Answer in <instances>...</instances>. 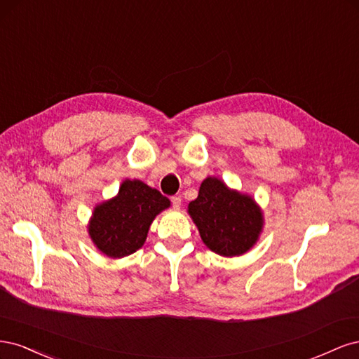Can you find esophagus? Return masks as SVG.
<instances>
[{
  "mask_svg": "<svg viewBox=\"0 0 359 359\" xmlns=\"http://www.w3.org/2000/svg\"><path fill=\"white\" fill-rule=\"evenodd\" d=\"M172 205H173V208H180L181 206V198L180 196H172Z\"/></svg>",
  "mask_w": 359,
  "mask_h": 359,
  "instance_id": "1",
  "label": "esophagus"
}]
</instances>
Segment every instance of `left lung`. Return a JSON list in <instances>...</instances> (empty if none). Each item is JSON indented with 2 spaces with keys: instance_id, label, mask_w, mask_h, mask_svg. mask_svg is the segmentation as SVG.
Segmentation results:
<instances>
[{
  "instance_id": "left-lung-1",
  "label": "left lung",
  "mask_w": 359,
  "mask_h": 359,
  "mask_svg": "<svg viewBox=\"0 0 359 359\" xmlns=\"http://www.w3.org/2000/svg\"><path fill=\"white\" fill-rule=\"evenodd\" d=\"M189 214L205 245L227 257L245 253L262 231V214L255 201L217 178L202 182L198 199L189 203Z\"/></svg>"
}]
</instances>
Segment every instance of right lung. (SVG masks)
<instances>
[{
	"label": "right lung",
	"mask_w": 359,
	"mask_h": 359,
	"mask_svg": "<svg viewBox=\"0 0 359 359\" xmlns=\"http://www.w3.org/2000/svg\"><path fill=\"white\" fill-rule=\"evenodd\" d=\"M170 205L166 196L139 180H126L118 196L97 206L90 236L102 253L124 257L144 245L154 217Z\"/></svg>",
	"instance_id": "right-lung-1"
}]
</instances>
